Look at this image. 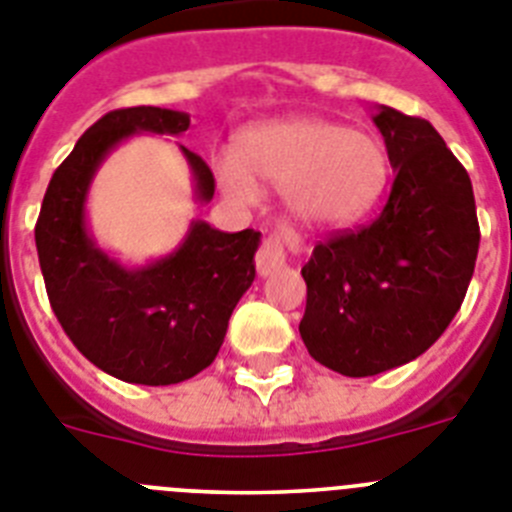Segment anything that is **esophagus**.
<instances>
[{
	"label": "esophagus",
	"mask_w": 512,
	"mask_h": 512,
	"mask_svg": "<svg viewBox=\"0 0 512 512\" xmlns=\"http://www.w3.org/2000/svg\"><path fill=\"white\" fill-rule=\"evenodd\" d=\"M296 234L283 226L278 234L268 237L262 242L260 252H257V273L260 275H273L275 270H281L286 265V244H296Z\"/></svg>",
	"instance_id": "34e87169"
}]
</instances>
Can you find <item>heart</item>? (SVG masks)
I'll return each mask as SVG.
<instances>
[{
  "mask_svg": "<svg viewBox=\"0 0 512 512\" xmlns=\"http://www.w3.org/2000/svg\"><path fill=\"white\" fill-rule=\"evenodd\" d=\"M221 188L257 201V181L286 188L288 211L314 229H345L366 219L389 185V154L373 133L324 118L260 123L239 139V157L213 159Z\"/></svg>",
  "mask_w": 512,
  "mask_h": 512,
  "instance_id": "heart-1",
  "label": "heart"
}]
</instances>
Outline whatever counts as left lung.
<instances>
[{
    "label": "left lung",
    "mask_w": 512,
    "mask_h": 512,
    "mask_svg": "<svg viewBox=\"0 0 512 512\" xmlns=\"http://www.w3.org/2000/svg\"><path fill=\"white\" fill-rule=\"evenodd\" d=\"M394 185L379 219L317 244L301 268V340L342 376H376L415 361L446 332L479 252L474 190L428 121L379 105Z\"/></svg>",
    "instance_id": "left-lung-1"
}]
</instances>
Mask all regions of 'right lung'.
I'll list each match as a JSON object with an SVG mask.
<instances>
[{"instance_id": "obj_1", "label": "right lung", "mask_w": 512, "mask_h": 512, "mask_svg": "<svg viewBox=\"0 0 512 512\" xmlns=\"http://www.w3.org/2000/svg\"><path fill=\"white\" fill-rule=\"evenodd\" d=\"M188 126V113L151 105L102 115L53 172L35 224L53 314L87 361L128 384H180L211 366L231 311L255 281V229L226 234L193 219L170 255L133 268L92 234L87 198L110 151L131 136H180ZM180 151L203 206L216 188L211 170L190 149Z\"/></svg>"}]
</instances>
